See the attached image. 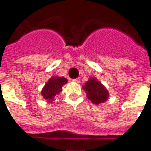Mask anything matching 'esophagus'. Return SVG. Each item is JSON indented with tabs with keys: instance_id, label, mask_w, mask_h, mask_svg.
I'll list each match as a JSON object with an SVG mask.
<instances>
[{
	"instance_id": "34e87169",
	"label": "esophagus",
	"mask_w": 151,
	"mask_h": 151,
	"mask_svg": "<svg viewBox=\"0 0 151 151\" xmlns=\"http://www.w3.org/2000/svg\"><path fill=\"white\" fill-rule=\"evenodd\" d=\"M73 81L76 83H80L81 79H80V78H76V79H74V80H73Z\"/></svg>"
}]
</instances>
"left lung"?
I'll use <instances>...</instances> for the list:
<instances>
[{
    "label": "left lung",
    "instance_id": "left-lung-1",
    "mask_svg": "<svg viewBox=\"0 0 151 151\" xmlns=\"http://www.w3.org/2000/svg\"><path fill=\"white\" fill-rule=\"evenodd\" d=\"M82 88L86 92L88 99L95 105H99L108 99V90L96 78H90Z\"/></svg>",
    "mask_w": 151,
    "mask_h": 151
}]
</instances>
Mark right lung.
<instances>
[{"label": "right lung", "instance_id": "obj_1", "mask_svg": "<svg viewBox=\"0 0 151 151\" xmlns=\"http://www.w3.org/2000/svg\"><path fill=\"white\" fill-rule=\"evenodd\" d=\"M68 82L64 77L53 76L47 81L41 90V95L48 103H52L57 96L63 91V86Z\"/></svg>", "mask_w": 151, "mask_h": 151}]
</instances>
